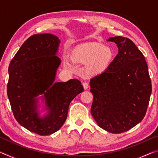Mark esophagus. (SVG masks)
Masks as SVG:
<instances>
[{
    "label": "esophagus",
    "mask_w": 158,
    "mask_h": 158,
    "mask_svg": "<svg viewBox=\"0 0 158 158\" xmlns=\"http://www.w3.org/2000/svg\"><path fill=\"white\" fill-rule=\"evenodd\" d=\"M83 86H84V89L85 90L88 89H89V83H88V82H84V83H83Z\"/></svg>",
    "instance_id": "34e87169"
}]
</instances>
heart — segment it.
Wrapping results in <instances>:
<instances>
[{"label":"heart","mask_w":158,"mask_h":158,"mask_svg":"<svg viewBox=\"0 0 158 158\" xmlns=\"http://www.w3.org/2000/svg\"><path fill=\"white\" fill-rule=\"evenodd\" d=\"M73 59L79 63H89L87 71L99 74L105 71L110 65L114 53L110 48L98 42H90L79 47L73 54Z\"/></svg>","instance_id":"heart-1"}]
</instances>
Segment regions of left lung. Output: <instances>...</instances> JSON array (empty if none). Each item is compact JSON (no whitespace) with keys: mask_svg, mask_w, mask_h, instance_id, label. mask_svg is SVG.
Wrapping results in <instances>:
<instances>
[{"mask_svg":"<svg viewBox=\"0 0 158 158\" xmlns=\"http://www.w3.org/2000/svg\"><path fill=\"white\" fill-rule=\"evenodd\" d=\"M107 41L117 44L118 53L105 71L90 79V111L99 127L119 134L142 121L152 85L145 57L133 42L121 36Z\"/></svg>","mask_w":158,"mask_h":158,"instance_id":"1","label":"left lung"}]
</instances>
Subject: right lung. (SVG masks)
<instances>
[{
	"label": "right lung",
	"mask_w": 158,
	"mask_h": 158,
	"mask_svg": "<svg viewBox=\"0 0 158 158\" xmlns=\"http://www.w3.org/2000/svg\"><path fill=\"white\" fill-rule=\"evenodd\" d=\"M60 40L54 35L35 34L23 42L9 65L7 96L15 118L21 125L41 136L49 135L63 126L71 101L83 92L78 79L54 82L60 59L56 56ZM48 111L39 116L38 98Z\"/></svg>",
	"instance_id": "right-lung-1"
}]
</instances>
